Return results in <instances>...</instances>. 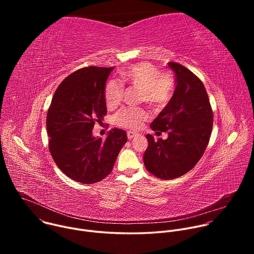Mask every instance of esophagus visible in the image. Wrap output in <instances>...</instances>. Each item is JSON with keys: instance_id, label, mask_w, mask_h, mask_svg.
<instances>
[{"instance_id": "34e87169", "label": "esophagus", "mask_w": 254, "mask_h": 254, "mask_svg": "<svg viewBox=\"0 0 254 254\" xmlns=\"http://www.w3.org/2000/svg\"><path fill=\"white\" fill-rule=\"evenodd\" d=\"M138 134L137 133H135V132H133V131H127V137H128V139H132V138H134V137H136Z\"/></svg>"}]
</instances>
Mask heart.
Segmentation results:
<instances>
[{
	"instance_id": "heart-1",
	"label": "heart",
	"mask_w": 254,
	"mask_h": 254,
	"mask_svg": "<svg viewBox=\"0 0 254 254\" xmlns=\"http://www.w3.org/2000/svg\"><path fill=\"white\" fill-rule=\"evenodd\" d=\"M121 81L139 89V101L146 102L155 110H162L171 101L175 83L168 73H160V70L151 63H138L121 72ZM123 97V87L115 80L105 86L104 98L108 107L117 106ZM148 120V113L140 107H127L119 112L116 122L119 126L133 130L139 129Z\"/></svg>"
}]
</instances>
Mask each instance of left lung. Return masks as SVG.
<instances>
[{
  "label": "left lung",
  "mask_w": 254,
  "mask_h": 254,
  "mask_svg": "<svg viewBox=\"0 0 254 254\" xmlns=\"http://www.w3.org/2000/svg\"><path fill=\"white\" fill-rule=\"evenodd\" d=\"M168 66L175 72L176 88L151 128L157 133L168 131L169 136L155 140L147 134L149 146L143 154L147 170L163 180L176 179L195 167L213 127V112L203 82L183 65L169 62Z\"/></svg>",
  "instance_id": "obj_1"
}]
</instances>
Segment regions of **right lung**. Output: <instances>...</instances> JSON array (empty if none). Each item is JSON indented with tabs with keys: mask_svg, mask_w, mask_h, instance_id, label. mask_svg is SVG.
Here are the masks:
<instances>
[{
	"mask_svg": "<svg viewBox=\"0 0 254 254\" xmlns=\"http://www.w3.org/2000/svg\"><path fill=\"white\" fill-rule=\"evenodd\" d=\"M113 70L88 66L71 73L56 89L47 113L51 156L67 177L82 184L110 175L127 140L121 128L108 131L105 140L92 135L94 124L106 115L105 83Z\"/></svg>",
	"mask_w": 254,
	"mask_h": 254,
	"instance_id": "1",
	"label": "right lung"
}]
</instances>
